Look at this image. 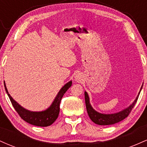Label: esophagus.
I'll return each mask as SVG.
<instances>
[{"label":"esophagus","instance_id":"34e87169","mask_svg":"<svg viewBox=\"0 0 147 147\" xmlns=\"http://www.w3.org/2000/svg\"><path fill=\"white\" fill-rule=\"evenodd\" d=\"M75 79L76 82H81L82 79H83V77H82V75H81V73H77L75 76Z\"/></svg>","mask_w":147,"mask_h":147}]
</instances>
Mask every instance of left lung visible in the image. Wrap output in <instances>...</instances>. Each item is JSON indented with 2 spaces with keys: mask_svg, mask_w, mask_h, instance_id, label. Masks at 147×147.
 <instances>
[{
  "mask_svg": "<svg viewBox=\"0 0 147 147\" xmlns=\"http://www.w3.org/2000/svg\"><path fill=\"white\" fill-rule=\"evenodd\" d=\"M142 88V86L140 90L137 97H136V99L134 100V102H133L131 105L128 106L126 109H124V110L119 111V112L111 114L101 113L96 111L95 109L92 107V106H91L89 96L88 95L87 92L85 91V92H84V95H85L86 106V110L88 114L89 117L90 118V119L92 122L95 123L96 124H98V125H111V124H115V123L120 122V121L123 120V119L128 117V115H129L130 113H131L132 109L134 107V106L136 105V103L137 102V100L138 99V97H139L140 93Z\"/></svg>",
  "mask_w": 147,
  "mask_h": 147,
  "instance_id": "8db88e82",
  "label": "left lung"
}]
</instances>
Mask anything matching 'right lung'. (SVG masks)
Returning a JSON list of instances; mask_svg holds the SVG:
<instances>
[{
	"instance_id": "add662e5",
	"label": "right lung",
	"mask_w": 147,
	"mask_h": 147,
	"mask_svg": "<svg viewBox=\"0 0 147 147\" xmlns=\"http://www.w3.org/2000/svg\"><path fill=\"white\" fill-rule=\"evenodd\" d=\"M4 86L5 88L6 92L8 97L11 101L12 106H14V109L16 110L18 114L19 115L23 120L29 123L32 125L37 126H48L53 124L55 120L57 119L59 116L60 111V102L61 98L65 92L68 90V89L72 86V81H70L63 86L59 92L57 93L55 99L52 102V104L47 109L42 111H31L27 110L23 106L20 105L14 100L11 95L9 94L7 89L5 82L4 81Z\"/></svg>"
}]
</instances>
